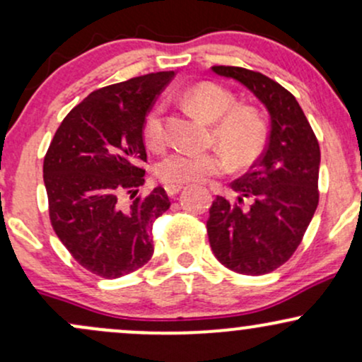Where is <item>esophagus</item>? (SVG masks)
<instances>
[{"instance_id": "1", "label": "esophagus", "mask_w": 362, "mask_h": 362, "mask_svg": "<svg viewBox=\"0 0 362 362\" xmlns=\"http://www.w3.org/2000/svg\"><path fill=\"white\" fill-rule=\"evenodd\" d=\"M182 189H184V185H182V184H168V185H165V190H167V194L170 195V197H175V195L180 192Z\"/></svg>"}]
</instances>
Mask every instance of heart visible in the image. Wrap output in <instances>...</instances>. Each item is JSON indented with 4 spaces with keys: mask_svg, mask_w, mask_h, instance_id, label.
<instances>
[{
    "mask_svg": "<svg viewBox=\"0 0 362 362\" xmlns=\"http://www.w3.org/2000/svg\"><path fill=\"white\" fill-rule=\"evenodd\" d=\"M185 102L213 122L211 139L219 149L209 151H172L156 165V177L165 184L201 182L207 177L219 175L228 168V158L236 168L250 167L264 151L267 143V120L264 114L250 103H236L230 90L213 81H202L189 88ZM143 134L151 148H161L165 134V105L155 103L148 110L143 122Z\"/></svg>",
    "mask_w": 362,
    "mask_h": 362,
    "instance_id": "b5f03b06",
    "label": "heart"
}]
</instances>
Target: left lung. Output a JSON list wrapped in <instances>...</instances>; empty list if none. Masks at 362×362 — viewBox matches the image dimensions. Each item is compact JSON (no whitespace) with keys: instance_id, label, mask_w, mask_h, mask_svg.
Here are the masks:
<instances>
[{"instance_id":"left-lung-1","label":"left lung","mask_w":362,"mask_h":362,"mask_svg":"<svg viewBox=\"0 0 362 362\" xmlns=\"http://www.w3.org/2000/svg\"><path fill=\"white\" fill-rule=\"evenodd\" d=\"M213 71L247 86L271 114L267 148L250 172L230 184L238 197L230 202L218 195L206 223L224 267L262 276L291 259L317 211L318 139L294 95L277 81L238 66H213Z\"/></svg>"}]
</instances>
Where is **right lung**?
I'll return each instance as SVG.
<instances>
[{"instance_id":"obj_1","label":"right lung","mask_w":362,"mask_h":362,"mask_svg":"<svg viewBox=\"0 0 362 362\" xmlns=\"http://www.w3.org/2000/svg\"><path fill=\"white\" fill-rule=\"evenodd\" d=\"M175 76L149 73L103 86L66 115L44 156L49 218L86 271L117 279L151 259L153 223L170 207L163 187L144 184L143 122Z\"/></svg>"}]
</instances>
